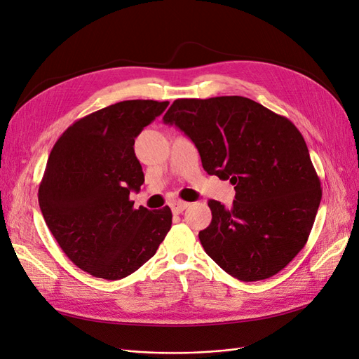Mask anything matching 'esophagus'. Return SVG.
I'll use <instances>...</instances> for the list:
<instances>
[{
    "mask_svg": "<svg viewBox=\"0 0 359 359\" xmlns=\"http://www.w3.org/2000/svg\"><path fill=\"white\" fill-rule=\"evenodd\" d=\"M190 203L189 202H184V201H175V202H172L170 203V208H172V211L175 212V214H181L184 210H187V206H189Z\"/></svg>",
    "mask_w": 359,
    "mask_h": 359,
    "instance_id": "esophagus-1",
    "label": "esophagus"
}]
</instances>
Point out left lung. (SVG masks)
Listing matches in <instances>:
<instances>
[{
  "mask_svg": "<svg viewBox=\"0 0 359 359\" xmlns=\"http://www.w3.org/2000/svg\"><path fill=\"white\" fill-rule=\"evenodd\" d=\"M163 121L186 133L203 169L236 191L231 208L208 202L212 220L199 232L206 255L241 281L280 273L306 245L322 199L299 130L241 95L178 99Z\"/></svg>",
  "mask_w": 359,
  "mask_h": 359,
  "instance_id": "obj_1",
  "label": "left lung"
}]
</instances>
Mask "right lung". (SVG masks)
<instances>
[{
  "instance_id": "right-lung-1",
  "label": "right lung",
  "mask_w": 359,
  "mask_h": 359,
  "mask_svg": "<svg viewBox=\"0 0 359 359\" xmlns=\"http://www.w3.org/2000/svg\"><path fill=\"white\" fill-rule=\"evenodd\" d=\"M169 102L126 100L73 123L53 145L39 205L57 243L86 273L121 280L153 257L172 224L169 206L133 208L145 178L135 139Z\"/></svg>"
}]
</instances>
